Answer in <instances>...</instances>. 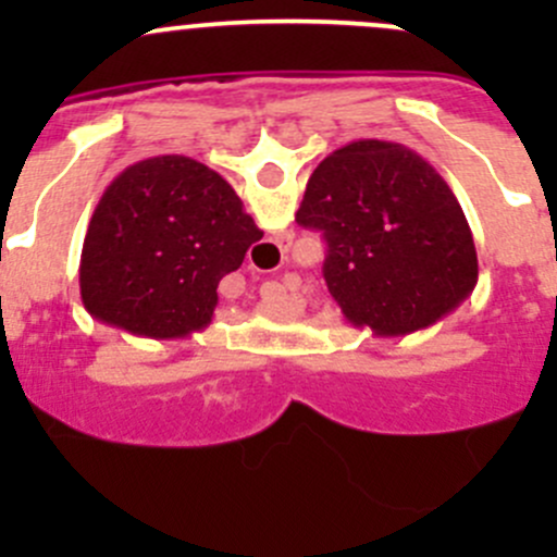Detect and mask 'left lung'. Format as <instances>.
<instances>
[{
    "instance_id": "8db88e82",
    "label": "left lung",
    "mask_w": 557,
    "mask_h": 557,
    "mask_svg": "<svg viewBox=\"0 0 557 557\" xmlns=\"http://www.w3.org/2000/svg\"><path fill=\"white\" fill-rule=\"evenodd\" d=\"M296 221L325 239L323 277L342 314L374 336L423 331L476 285L463 210L440 172L385 139H356L325 156Z\"/></svg>"
}]
</instances>
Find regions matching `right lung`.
<instances>
[{
	"label": "right lung",
	"instance_id": "add662e5",
	"mask_svg": "<svg viewBox=\"0 0 557 557\" xmlns=\"http://www.w3.org/2000/svg\"><path fill=\"white\" fill-rule=\"evenodd\" d=\"M263 237L232 185L188 156H153L104 188L81 256V296L107 325L177 339L210 325L218 283Z\"/></svg>",
	"mask_w": 557,
	"mask_h": 557
}]
</instances>
